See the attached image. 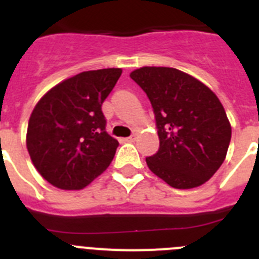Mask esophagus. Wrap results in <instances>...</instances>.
<instances>
[{
	"label": "esophagus",
	"mask_w": 259,
	"mask_h": 259,
	"mask_svg": "<svg viewBox=\"0 0 259 259\" xmlns=\"http://www.w3.org/2000/svg\"><path fill=\"white\" fill-rule=\"evenodd\" d=\"M136 137H137V135H136V134H134V135H132V136L125 137L124 141H127V143H134V141L136 140Z\"/></svg>",
	"instance_id": "1"
}]
</instances>
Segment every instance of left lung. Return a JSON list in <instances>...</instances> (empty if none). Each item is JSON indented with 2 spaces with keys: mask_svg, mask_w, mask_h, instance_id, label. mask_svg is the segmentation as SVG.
I'll list each match as a JSON object with an SVG mask.
<instances>
[{
  "mask_svg": "<svg viewBox=\"0 0 259 259\" xmlns=\"http://www.w3.org/2000/svg\"><path fill=\"white\" fill-rule=\"evenodd\" d=\"M131 79L150 100L159 149L146 158L158 178L176 189L200 187L223 163L231 124L209 87L171 67H141Z\"/></svg>",
  "mask_w": 259,
  "mask_h": 259,
  "instance_id": "8db88e82",
  "label": "left lung"
}]
</instances>
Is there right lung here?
I'll return each mask as SVG.
<instances>
[{"mask_svg": "<svg viewBox=\"0 0 259 259\" xmlns=\"http://www.w3.org/2000/svg\"><path fill=\"white\" fill-rule=\"evenodd\" d=\"M122 68L84 71L53 87L32 111L27 149L52 185L77 191L101 175L119 143L106 132L101 106Z\"/></svg>", "mask_w": 259, "mask_h": 259, "instance_id": "1", "label": "right lung"}]
</instances>
